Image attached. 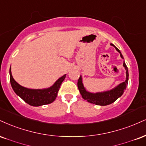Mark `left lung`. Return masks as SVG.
Here are the masks:
<instances>
[{"instance_id": "left-lung-1", "label": "left lung", "mask_w": 146, "mask_h": 146, "mask_svg": "<svg viewBox=\"0 0 146 146\" xmlns=\"http://www.w3.org/2000/svg\"><path fill=\"white\" fill-rule=\"evenodd\" d=\"M110 45L115 47V50L120 53V57L124 59L123 56L121 54L120 51L112 43H110ZM123 66L126 70V80L111 90L104 91V92L96 93L88 92L84 86L83 82H82V75H80L78 82V86L82 98L84 100H86L89 103H93L96 105H101V106H105V105L111 104L113 102H115L123 94L124 90H126V86L128 85V82H129V71H128V68L124 61L123 62Z\"/></svg>"}]
</instances>
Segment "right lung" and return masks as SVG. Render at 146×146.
<instances>
[{
  "mask_svg": "<svg viewBox=\"0 0 146 146\" xmlns=\"http://www.w3.org/2000/svg\"><path fill=\"white\" fill-rule=\"evenodd\" d=\"M10 82L15 94L31 106L38 107L52 103L55 101L61 84L66 78V74L56 80L52 86L43 89H31L21 86L14 80L9 69Z\"/></svg>",
  "mask_w": 146,
  "mask_h": 146,
  "instance_id": "obj_1",
  "label": "right lung"
}]
</instances>
